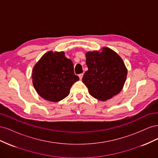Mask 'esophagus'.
<instances>
[{"mask_svg": "<svg viewBox=\"0 0 158 158\" xmlns=\"http://www.w3.org/2000/svg\"><path fill=\"white\" fill-rule=\"evenodd\" d=\"M83 75H84V74H80L79 75H78V76H79V78H80V80H82V77H83Z\"/></svg>", "mask_w": 158, "mask_h": 158, "instance_id": "obj_1", "label": "esophagus"}]
</instances>
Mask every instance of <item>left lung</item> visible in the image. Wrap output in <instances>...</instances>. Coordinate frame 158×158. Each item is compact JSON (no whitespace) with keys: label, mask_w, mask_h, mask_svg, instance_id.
Listing matches in <instances>:
<instances>
[{"label":"left lung","mask_w":158,"mask_h":158,"mask_svg":"<svg viewBox=\"0 0 158 158\" xmlns=\"http://www.w3.org/2000/svg\"><path fill=\"white\" fill-rule=\"evenodd\" d=\"M85 55L88 70L83 76L82 82L89 94L105 101L120 92L127 75L121 57L107 47H104L101 52H88Z\"/></svg>","instance_id":"1"}]
</instances>
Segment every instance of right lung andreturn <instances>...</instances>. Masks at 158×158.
<instances>
[{"label":"right lung","instance_id":"right-lung-1","mask_svg":"<svg viewBox=\"0 0 158 158\" xmlns=\"http://www.w3.org/2000/svg\"><path fill=\"white\" fill-rule=\"evenodd\" d=\"M32 78L38 94L52 102L67 97L72 85L79 80L74 74L73 63L63 51L45 53L33 68Z\"/></svg>","mask_w":158,"mask_h":158}]
</instances>
